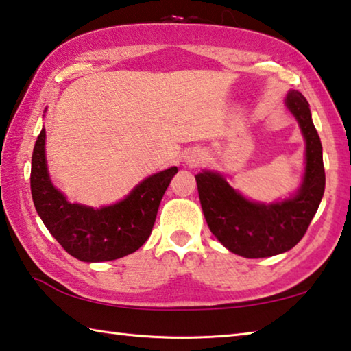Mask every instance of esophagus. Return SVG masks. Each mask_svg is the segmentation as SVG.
Returning a JSON list of instances; mask_svg holds the SVG:
<instances>
[{
  "label": "esophagus",
  "instance_id": "34e87169",
  "mask_svg": "<svg viewBox=\"0 0 351 351\" xmlns=\"http://www.w3.org/2000/svg\"><path fill=\"white\" fill-rule=\"evenodd\" d=\"M199 161H201V158H199V156H197V154H193V156H190V158H189V161H187V162H189L190 165H198V164H199Z\"/></svg>",
  "mask_w": 351,
  "mask_h": 351
}]
</instances>
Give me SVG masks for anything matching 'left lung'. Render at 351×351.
Returning <instances> with one entry per match:
<instances>
[{
	"mask_svg": "<svg viewBox=\"0 0 351 351\" xmlns=\"http://www.w3.org/2000/svg\"><path fill=\"white\" fill-rule=\"evenodd\" d=\"M287 106L306 141V169L295 197L265 206L251 203L212 171L195 175L201 207L210 232L230 252L246 258L272 257L294 247L316 215L325 190L322 144L311 121L310 104L299 91H289Z\"/></svg>",
	"mask_w": 351,
	"mask_h": 351,
	"instance_id": "left-lung-1",
	"label": "left lung"
}]
</instances>
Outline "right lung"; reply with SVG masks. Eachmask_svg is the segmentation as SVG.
Instances as JSON below:
<instances>
[{"label": "right lung", "mask_w": 351, "mask_h": 351, "mask_svg": "<svg viewBox=\"0 0 351 351\" xmlns=\"http://www.w3.org/2000/svg\"><path fill=\"white\" fill-rule=\"evenodd\" d=\"M45 139L43 128L32 153L31 192L35 209L51 235L82 261H110L138 251L152 234L159 203L178 169L147 178L117 204L102 209L71 204L47 175Z\"/></svg>", "instance_id": "1"}]
</instances>
